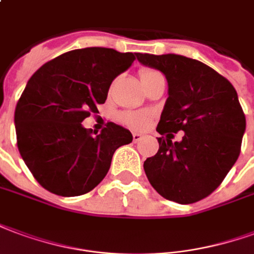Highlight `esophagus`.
I'll use <instances>...</instances> for the list:
<instances>
[{
    "label": "esophagus",
    "mask_w": 254,
    "mask_h": 254,
    "mask_svg": "<svg viewBox=\"0 0 254 254\" xmlns=\"http://www.w3.org/2000/svg\"><path fill=\"white\" fill-rule=\"evenodd\" d=\"M142 138H143V134H139V132H132V140H134V142H139Z\"/></svg>",
    "instance_id": "34e87169"
}]
</instances>
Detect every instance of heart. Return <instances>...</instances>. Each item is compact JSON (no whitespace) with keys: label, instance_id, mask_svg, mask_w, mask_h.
Here are the masks:
<instances>
[{"label":"heart","instance_id":"heart-1","mask_svg":"<svg viewBox=\"0 0 254 254\" xmlns=\"http://www.w3.org/2000/svg\"><path fill=\"white\" fill-rule=\"evenodd\" d=\"M154 74L158 73L154 70H150V68H143L140 71V78H147V77H151ZM122 120H123V123L132 127V128H142L149 123L150 116L147 114H143V112H126V114L122 115Z\"/></svg>","mask_w":254,"mask_h":254}]
</instances>
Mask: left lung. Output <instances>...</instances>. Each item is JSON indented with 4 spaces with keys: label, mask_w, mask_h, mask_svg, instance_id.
<instances>
[{
    "label": "left lung",
    "mask_w": 254,
    "mask_h": 254,
    "mask_svg": "<svg viewBox=\"0 0 254 254\" xmlns=\"http://www.w3.org/2000/svg\"><path fill=\"white\" fill-rule=\"evenodd\" d=\"M168 81L157 131L160 149L143 168L162 197L190 204L210 195L236 164L246 120L234 86L200 61L176 54H136ZM185 131L180 142L173 132Z\"/></svg>",
    "instance_id": "8db88e82"
}]
</instances>
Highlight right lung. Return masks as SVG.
<instances>
[{
    "label": "right lung",
    "mask_w": 254,
    "mask_h": 254,
    "mask_svg": "<svg viewBox=\"0 0 254 254\" xmlns=\"http://www.w3.org/2000/svg\"><path fill=\"white\" fill-rule=\"evenodd\" d=\"M136 54L114 49L73 50L44 64L27 82L14 111L18 151L40 186L59 196H79L108 173L112 155L132 134L108 123L100 134L82 126Z\"/></svg>",
    "instance_id": "add662e5"
}]
</instances>
